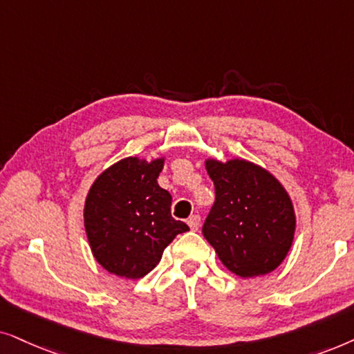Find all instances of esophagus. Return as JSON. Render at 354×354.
Wrapping results in <instances>:
<instances>
[{
	"instance_id": "34e87169",
	"label": "esophagus",
	"mask_w": 354,
	"mask_h": 354,
	"mask_svg": "<svg viewBox=\"0 0 354 354\" xmlns=\"http://www.w3.org/2000/svg\"><path fill=\"white\" fill-rule=\"evenodd\" d=\"M187 225H189V228L192 230V232H197V230H199V225H201V216L191 215L189 218H187Z\"/></svg>"
}]
</instances>
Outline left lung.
<instances>
[{"label":"left lung","mask_w":354,"mask_h":354,"mask_svg":"<svg viewBox=\"0 0 354 354\" xmlns=\"http://www.w3.org/2000/svg\"><path fill=\"white\" fill-rule=\"evenodd\" d=\"M215 204L202 234L221 263L241 279L267 275L288 256L296 214L285 186L261 165L244 158H205Z\"/></svg>","instance_id":"8db88e82"}]
</instances>
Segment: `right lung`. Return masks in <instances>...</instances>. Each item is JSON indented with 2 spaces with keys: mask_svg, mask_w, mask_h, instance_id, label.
I'll list each match as a JSON object with an SVG mask.
<instances>
[{
  "mask_svg": "<svg viewBox=\"0 0 354 354\" xmlns=\"http://www.w3.org/2000/svg\"><path fill=\"white\" fill-rule=\"evenodd\" d=\"M165 157H126L98 174L84 204V226L95 261L113 275L138 280L152 270L176 234L189 230L171 216V194L160 187Z\"/></svg>",
  "mask_w": 354,
  "mask_h": 354,
  "instance_id": "right-lung-1",
  "label": "right lung"
}]
</instances>
